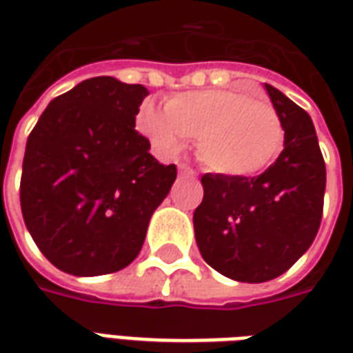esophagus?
I'll return each mask as SVG.
<instances>
[{
	"label": "esophagus",
	"instance_id": "esophagus-1",
	"mask_svg": "<svg viewBox=\"0 0 353 353\" xmlns=\"http://www.w3.org/2000/svg\"><path fill=\"white\" fill-rule=\"evenodd\" d=\"M177 168H179V174H183V176H196V172H194L189 164H185V162H181Z\"/></svg>",
	"mask_w": 353,
	"mask_h": 353
}]
</instances>
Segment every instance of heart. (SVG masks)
<instances>
[{"label":"heart","mask_w":353,"mask_h":353,"mask_svg":"<svg viewBox=\"0 0 353 353\" xmlns=\"http://www.w3.org/2000/svg\"><path fill=\"white\" fill-rule=\"evenodd\" d=\"M139 126L162 151L177 154L187 138H199V157L219 176L252 177L270 166L283 145L278 111L232 88L174 96L166 111L141 108Z\"/></svg>","instance_id":"heart-1"}]
</instances>
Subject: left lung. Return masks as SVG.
Here are the masks:
<instances>
[{
  "mask_svg": "<svg viewBox=\"0 0 353 353\" xmlns=\"http://www.w3.org/2000/svg\"><path fill=\"white\" fill-rule=\"evenodd\" d=\"M283 124V151L255 177L202 176L204 199L192 215L208 265L230 280L263 283L289 270L318 234L325 162L310 115L265 83Z\"/></svg>",
  "mask_w": 353,
  "mask_h": 353,
  "instance_id": "8db88e82",
  "label": "left lung"
}]
</instances>
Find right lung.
I'll return each instance as SVG.
<instances>
[{"label": "right lung", "mask_w": 353, "mask_h": 353, "mask_svg": "<svg viewBox=\"0 0 353 353\" xmlns=\"http://www.w3.org/2000/svg\"><path fill=\"white\" fill-rule=\"evenodd\" d=\"M147 94L115 77L83 81L50 101L28 138L22 215L62 272L101 276L130 265L176 181V164H161L134 130Z\"/></svg>", "instance_id": "obj_1"}]
</instances>
